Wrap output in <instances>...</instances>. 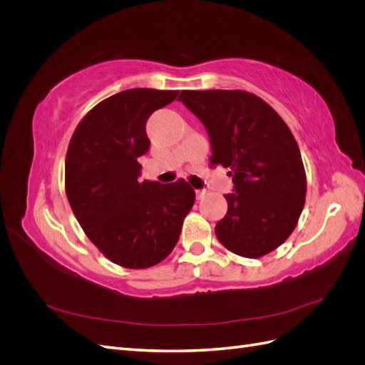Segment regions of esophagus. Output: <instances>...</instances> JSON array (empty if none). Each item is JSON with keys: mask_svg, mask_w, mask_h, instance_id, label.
<instances>
[{"mask_svg": "<svg viewBox=\"0 0 365 365\" xmlns=\"http://www.w3.org/2000/svg\"><path fill=\"white\" fill-rule=\"evenodd\" d=\"M205 195H207V192H205V190H196V200H197V201H200V200H204Z\"/></svg>", "mask_w": 365, "mask_h": 365, "instance_id": "1", "label": "esophagus"}]
</instances>
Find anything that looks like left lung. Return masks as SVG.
<instances>
[{
  "instance_id": "1",
  "label": "left lung",
  "mask_w": 365,
  "mask_h": 365,
  "mask_svg": "<svg viewBox=\"0 0 365 365\" xmlns=\"http://www.w3.org/2000/svg\"><path fill=\"white\" fill-rule=\"evenodd\" d=\"M210 137V164L233 176L235 193L215 233L228 251L259 259L291 236L306 197L302 153L291 129L256 94L240 90L181 91Z\"/></svg>"
}]
</instances>
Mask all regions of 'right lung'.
I'll return each instance as SVG.
<instances>
[{
    "label": "right lung",
    "mask_w": 365,
    "mask_h": 365,
    "mask_svg": "<svg viewBox=\"0 0 365 365\" xmlns=\"http://www.w3.org/2000/svg\"><path fill=\"white\" fill-rule=\"evenodd\" d=\"M180 91L132 88L105 98L77 125L65 158V192L85 235L106 259L145 269L169 256L180 239L195 190L138 181L149 150L146 121Z\"/></svg>",
    "instance_id": "1"
}]
</instances>
